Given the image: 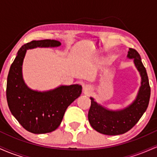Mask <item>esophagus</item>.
Here are the masks:
<instances>
[{
  "label": "esophagus",
  "mask_w": 157,
  "mask_h": 157,
  "mask_svg": "<svg viewBox=\"0 0 157 157\" xmlns=\"http://www.w3.org/2000/svg\"><path fill=\"white\" fill-rule=\"evenodd\" d=\"M82 90H83V92L85 94H89L92 91V87H91L90 85H86V86H83V89H82Z\"/></svg>",
  "instance_id": "obj_1"
}]
</instances>
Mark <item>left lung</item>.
Returning a JSON list of instances; mask_svg holds the SVG:
<instances>
[{"label":"left lung","instance_id":"1","mask_svg":"<svg viewBox=\"0 0 157 157\" xmlns=\"http://www.w3.org/2000/svg\"><path fill=\"white\" fill-rule=\"evenodd\" d=\"M127 57L134 60L135 67L141 77V86L134 101L122 109L111 110L99 104L93 97H90L89 121L94 130L102 134L113 136L125 134L136 125L148 106L151 88L146 69L142 64L140 54L130 48Z\"/></svg>","mask_w":157,"mask_h":157}]
</instances>
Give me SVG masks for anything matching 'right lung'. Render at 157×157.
Wrapping results in <instances>:
<instances>
[{
    "label": "right lung",
    "instance_id": "obj_1",
    "mask_svg": "<svg viewBox=\"0 0 157 157\" xmlns=\"http://www.w3.org/2000/svg\"><path fill=\"white\" fill-rule=\"evenodd\" d=\"M55 40H32L21 46L9 71L6 100L11 113L26 131L33 134H46L60 125L68 105L80 96L79 84L60 86L54 89L39 91L28 87L23 77V63L28 49L58 47Z\"/></svg>",
    "mask_w": 157,
    "mask_h": 157
}]
</instances>
